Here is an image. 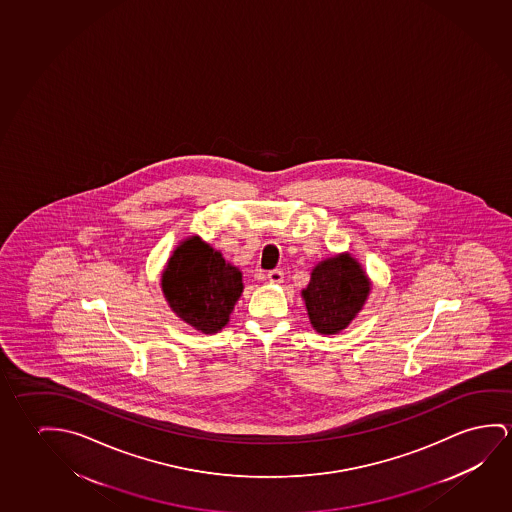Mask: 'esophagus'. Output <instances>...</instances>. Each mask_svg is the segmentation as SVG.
I'll list each match as a JSON object with an SVG mask.
<instances>
[{
	"label": "esophagus",
	"instance_id": "1",
	"mask_svg": "<svg viewBox=\"0 0 512 512\" xmlns=\"http://www.w3.org/2000/svg\"><path fill=\"white\" fill-rule=\"evenodd\" d=\"M268 278L271 284H282L284 282V271L282 269H273V271H269Z\"/></svg>",
	"mask_w": 512,
	"mask_h": 512
}]
</instances>
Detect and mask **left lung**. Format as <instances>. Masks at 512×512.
<instances>
[{"label":"left lung","mask_w":512,"mask_h":512,"mask_svg":"<svg viewBox=\"0 0 512 512\" xmlns=\"http://www.w3.org/2000/svg\"><path fill=\"white\" fill-rule=\"evenodd\" d=\"M369 291V280L351 255L324 260L303 291L310 323L324 335L339 333L362 310Z\"/></svg>","instance_id":"left-lung-1"}]
</instances>
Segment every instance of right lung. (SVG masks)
<instances>
[{
    "mask_svg": "<svg viewBox=\"0 0 512 512\" xmlns=\"http://www.w3.org/2000/svg\"><path fill=\"white\" fill-rule=\"evenodd\" d=\"M161 285L173 312L204 333L228 323L243 292L241 271L200 237H189L173 252Z\"/></svg>",
    "mask_w": 512,
    "mask_h": 512,
    "instance_id": "obj_1",
    "label": "right lung"
}]
</instances>
